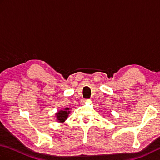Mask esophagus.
I'll use <instances>...</instances> for the list:
<instances>
[{"mask_svg": "<svg viewBox=\"0 0 160 160\" xmlns=\"http://www.w3.org/2000/svg\"><path fill=\"white\" fill-rule=\"evenodd\" d=\"M88 100H85V99H82V100H81V103H82V104H84L85 102H87Z\"/></svg>", "mask_w": 160, "mask_h": 160, "instance_id": "34e87169", "label": "esophagus"}]
</instances>
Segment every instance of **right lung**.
<instances>
[{"mask_svg":"<svg viewBox=\"0 0 160 160\" xmlns=\"http://www.w3.org/2000/svg\"><path fill=\"white\" fill-rule=\"evenodd\" d=\"M71 108H64L62 110H60L56 113V121L59 123L63 124L69 116V114L71 112Z\"/></svg>","mask_w":160,"mask_h":160,"instance_id":"add662e5","label":"right lung"}]
</instances>
